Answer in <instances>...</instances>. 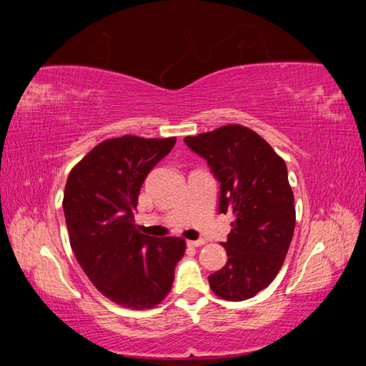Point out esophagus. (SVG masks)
<instances>
[{"label":"esophagus","mask_w":366,"mask_h":366,"mask_svg":"<svg viewBox=\"0 0 366 366\" xmlns=\"http://www.w3.org/2000/svg\"><path fill=\"white\" fill-rule=\"evenodd\" d=\"M186 242H187V246H189V247H200V246L204 244V239H189Z\"/></svg>","instance_id":"esophagus-1"}]
</instances>
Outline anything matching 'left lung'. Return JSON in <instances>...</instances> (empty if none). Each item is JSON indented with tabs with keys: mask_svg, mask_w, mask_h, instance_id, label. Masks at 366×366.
Returning <instances> with one entry per match:
<instances>
[{
	"mask_svg": "<svg viewBox=\"0 0 366 366\" xmlns=\"http://www.w3.org/2000/svg\"><path fill=\"white\" fill-rule=\"evenodd\" d=\"M219 183L218 212L235 221L223 246L227 262L209 276L226 301H246L281 270L295 232V197L285 162L257 132L241 125L184 137Z\"/></svg>",
	"mask_w": 366,
	"mask_h": 366,
	"instance_id": "left-lung-1",
	"label": "left lung"
}]
</instances>
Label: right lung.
Instances as JSON below:
<instances>
[{
  "mask_svg": "<svg viewBox=\"0 0 366 366\" xmlns=\"http://www.w3.org/2000/svg\"><path fill=\"white\" fill-rule=\"evenodd\" d=\"M175 137L124 136L99 143L71 169L64 192L70 246L88 280L117 305L156 307L169 293L183 238L136 230L134 210L147 175Z\"/></svg>",
  "mask_w": 366,
  "mask_h": 366,
  "instance_id": "obj_1",
  "label": "right lung"
}]
</instances>
